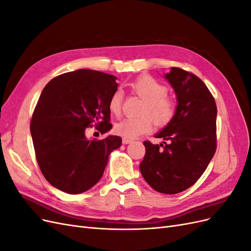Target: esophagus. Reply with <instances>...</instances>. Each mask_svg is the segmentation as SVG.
I'll return each mask as SVG.
<instances>
[{
  "instance_id": "1",
  "label": "esophagus",
  "mask_w": 251,
  "mask_h": 251,
  "mask_svg": "<svg viewBox=\"0 0 251 251\" xmlns=\"http://www.w3.org/2000/svg\"><path fill=\"white\" fill-rule=\"evenodd\" d=\"M133 140L132 139H128V138H123V143L124 144H127V143H131Z\"/></svg>"
}]
</instances>
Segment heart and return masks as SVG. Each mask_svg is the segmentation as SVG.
I'll return each instance as SVG.
<instances>
[{"mask_svg": "<svg viewBox=\"0 0 251 251\" xmlns=\"http://www.w3.org/2000/svg\"><path fill=\"white\" fill-rule=\"evenodd\" d=\"M131 88L143 100L139 117H127L114 126V132L125 138L133 139L151 130V120L155 126H168L177 112V100L168 94L169 88L151 75L136 78ZM124 94L120 90L114 92L109 100V111L118 116L123 108ZM152 119L151 120L150 118Z\"/></svg>", "mask_w": 251, "mask_h": 251, "instance_id": "heart-1", "label": "heart"}]
</instances>
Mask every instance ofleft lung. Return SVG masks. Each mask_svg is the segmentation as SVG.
Masks as SVG:
<instances>
[{"label":"left lung","instance_id":"left-lung-1","mask_svg":"<svg viewBox=\"0 0 251 251\" xmlns=\"http://www.w3.org/2000/svg\"><path fill=\"white\" fill-rule=\"evenodd\" d=\"M177 95L174 119L156 135L163 144L144 141L139 169L155 191L174 195L195 184L217 150V105L206 85L181 68L165 75Z\"/></svg>","mask_w":251,"mask_h":251}]
</instances>
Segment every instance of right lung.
<instances>
[{
    "label": "right lung",
    "mask_w": 251,
    "mask_h": 251,
    "mask_svg": "<svg viewBox=\"0 0 251 251\" xmlns=\"http://www.w3.org/2000/svg\"><path fill=\"white\" fill-rule=\"evenodd\" d=\"M116 77L79 69L51 79L39 98L30 123L37 164L51 185L67 194H81L100 180L119 136L86 138L87 127L108 132L109 100Z\"/></svg>",
    "instance_id": "add662e5"
}]
</instances>
